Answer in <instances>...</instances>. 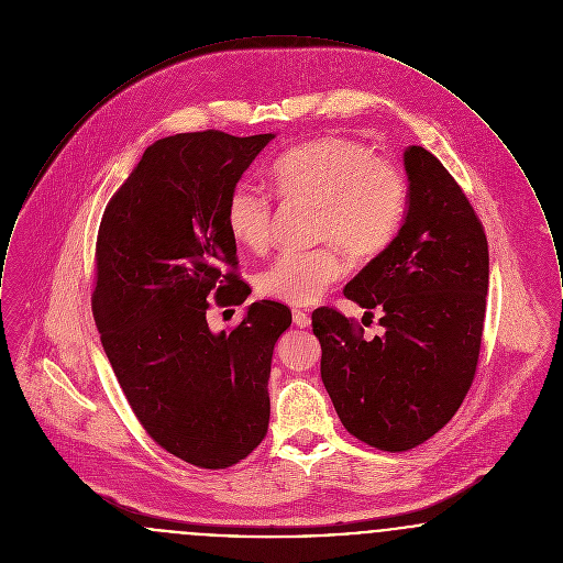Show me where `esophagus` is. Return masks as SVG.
Listing matches in <instances>:
<instances>
[{
	"label": "esophagus",
	"mask_w": 563,
	"mask_h": 563,
	"mask_svg": "<svg viewBox=\"0 0 563 563\" xmlns=\"http://www.w3.org/2000/svg\"><path fill=\"white\" fill-rule=\"evenodd\" d=\"M292 320H295V324L298 325V328H309V324H311L309 313H305V311H300V309L292 311Z\"/></svg>",
	"instance_id": "obj_1"
}]
</instances>
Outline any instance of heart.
I'll return each mask as SVG.
<instances>
[{"label":"heart","mask_w":563,"mask_h":563,"mask_svg":"<svg viewBox=\"0 0 563 563\" xmlns=\"http://www.w3.org/2000/svg\"><path fill=\"white\" fill-rule=\"evenodd\" d=\"M271 179L284 201L318 206L316 238L330 241L311 252H286L258 275V292L279 302H318L347 271L341 247L357 261L375 258L405 216L400 169L352 137L328 135L286 152L271 167ZM227 229L241 247L263 252L273 229L267 195L238 186L227 203Z\"/></svg>","instance_id":"heart-1"}]
</instances>
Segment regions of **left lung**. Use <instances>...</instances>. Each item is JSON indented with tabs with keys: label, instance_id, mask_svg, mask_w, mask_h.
<instances>
[{
	"label": "left lung",
	"instance_id": "8db88e82",
	"mask_svg": "<svg viewBox=\"0 0 563 563\" xmlns=\"http://www.w3.org/2000/svg\"><path fill=\"white\" fill-rule=\"evenodd\" d=\"M405 172L409 201L398 235L343 290L368 313L382 311L384 336L366 341L330 307L311 316L341 423L391 453L434 437L466 398L489 284L487 238L460 184L421 146L405 150Z\"/></svg>",
	"mask_w": 563,
	"mask_h": 563
}]
</instances>
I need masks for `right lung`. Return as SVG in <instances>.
I'll use <instances>...</instances> for the list:
<instances>
[{"label": "right lung", "instance_id": "obj_1", "mask_svg": "<svg viewBox=\"0 0 563 563\" xmlns=\"http://www.w3.org/2000/svg\"><path fill=\"white\" fill-rule=\"evenodd\" d=\"M273 133H179L154 142L103 211L92 318L140 423L179 460L220 471L267 437L268 375L292 313L252 302L231 332H211L209 298L241 305L227 203Z\"/></svg>", "mask_w": 563, "mask_h": 563}]
</instances>
